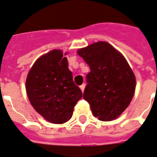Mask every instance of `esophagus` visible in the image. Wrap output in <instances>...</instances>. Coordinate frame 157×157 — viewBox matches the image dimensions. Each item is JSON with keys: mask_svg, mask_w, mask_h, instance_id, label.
Instances as JSON below:
<instances>
[{"mask_svg": "<svg viewBox=\"0 0 157 157\" xmlns=\"http://www.w3.org/2000/svg\"><path fill=\"white\" fill-rule=\"evenodd\" d=\"M84 88H85V84H83L82 85H80L81 90L83 91V92H84Z\"/></svg>", "mask_w": 157, "mask_h": 157, "instance_id": "34e87169", "label": "esophagus"}]
</instances>
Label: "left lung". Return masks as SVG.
I'll return each mask as SVG.
<instances>
[{
  "instance_id": "left-lung-1",
  "label": "left lung",
  "mask_w": 157,
  "mask_h": 157,
  "mask_svg": "<svg viewBox=\"0 0 157 157\" xmlns=\"http://www.w3.org/2000/svg\"><path fill=\"white\" fill-rule=\"evenodd\" d=\"M78 54L90 68L83 97L93 115L105 122L116 119L130 104L136 86L126 59L104 41L79 49Z\"/></svg>"
}]
</instances>
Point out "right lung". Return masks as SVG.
Instances as JSON below:
<instances>
[{
	"instance_id": "add662e5",
	"label": "right lung",
	"mask_w": 157,
	"mask_h": 157,
	"mask_svg": "<svg viewBox=\"0 0 157 157\" xmlns=\"http://www.w3.org/2000/svg\"><path fill=\"white\" fill-rule=\"evenodd\" d=\"M65 55L61 50H52L40 56L26 79L31 105L45 120L56 124L67 122L82 98V91L73 82Z\"/></svg>"
}]
</instances>
